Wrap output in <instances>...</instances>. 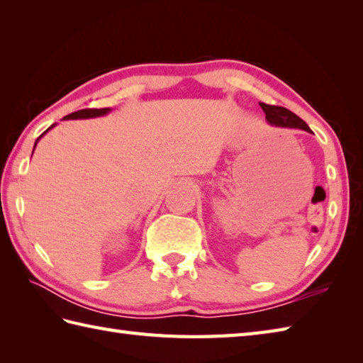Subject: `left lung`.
Listing matches in <instances>:
<instances>
[{
    "label": "left lung",
    "instance_id": "obj_1",
    "mask_svg": "<svg viewBox=\"0 0 363 363\" xmlns=\"http://www.w3.org/2000/svg\"><path fill=\"white\" fill-rule=\"evenodd\" d=\"M260 107L264 109L265 117L269 123H272V125L282 126V128H298V129H304V130H307V133H311V128L307 126L306 123L298 117V115H295L289 109H285V107L269 106L265 103H260Z\"/></svg>",
    "mask_w": 363,
    "mask_h": 363
}]
</instances>
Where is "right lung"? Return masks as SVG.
Masks as SVG:
<instances>
[{"label": "right lung", "mask_w": 363, "mask_h": 363, "mask_svg": "<svg viewBox=\"0 0 363 363\" xmlns=\"http://www.w3.org/2000/svg\"><path fill=\"white\" fill-rule=\"evenodd\" d=\"M111 109L109 107H103V109H81V111H76V112H72V113H68L67 117H64V118H90V117H99V115H104V113H107L109 112ZM43 135V134H42ZM40 135V137H42ZM38 137V138H40ZM37 138V140H38ZM37 143V142H35Z\"/></svg>", "instance_id": "1"}]
</instances>
